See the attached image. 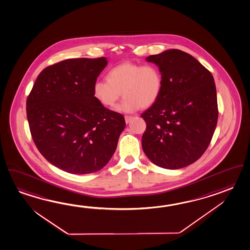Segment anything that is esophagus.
Masks as SVG:
<instances>
[{
	"label": "esophagus",
	"mask_w": 250,
	"mask_h": 250,
	"mask_svg": "<svg viewBox=\"0 0 250 250\" xmlns=\"http://www.w3.org/2000/svg\"><path fill=\"white\" fill-rule=\"evenodd\" d=\"M133 116H129V115H126V116H125V122H126V123H130V121H131V120H132L133 119Z\"/></svg>",
	"instance_id": "obj_1"
}]
</instances>
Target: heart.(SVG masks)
Returning a JSON list of instances; mask_svg holds the SVG:
<instances>
[{
  "instance_id": "b5f03b06",
  "label": "heart",
  "mask_w": 250,
  "mask_h": 250,
  "mask_svg": "<svg viewBox=\"0 0 250 250\" xmlns=\"http://www.w3.org/2000/svg\"><path fill=\"white\" fill-rule=\"evenodd\" d=\"M106 79L94 83V98L111 108L123 92L124 99L116 107L118 112L134 113L141 107H149L162 94L163 78L155 64L124 62L110 69Z\"/></svg>"
}]
</instances>
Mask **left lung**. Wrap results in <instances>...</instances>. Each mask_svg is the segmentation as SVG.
I'll list each match as a JSON object with an SVG mask.
<instances>
[{
    "mask_svg": "<svg viewBox=\"0 0 250 250\" xmlns=\"http://www.w3.org/2000/svg\"><path fill=\"white\" fill-rule=\"evenodd\" d=\"M146 61L163 78L160 98L142 113L146 122L142 147L157 166L177 169L205 152L218 118L216 89L210 72L186 52L168 49Z\"/></svg>",
    "mask_w": 250,
    "mask_h": 250,
    "instance_id": "obj_1",
    "label": "left lung"
}]
</instances>
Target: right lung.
I'll list each match as a JSON object with an SVG mask.
<instances>
[{"mask_svg":"<svg viewBox=\"0 0 250 250\" xmlns=\"http://www.w3.org/2000/svg\"><path fill=\"white\" fill-rule=\"evenodd\" d=\"M106 64L105 58H83L49 65L38 75L26 100L35 146L64 171H98L116 150L125 119L99 103L92 91Z\"/></svg>","mask_w":250,"mask_h":250,"instance_id":"1","label":"right lung"}]
</instances>
